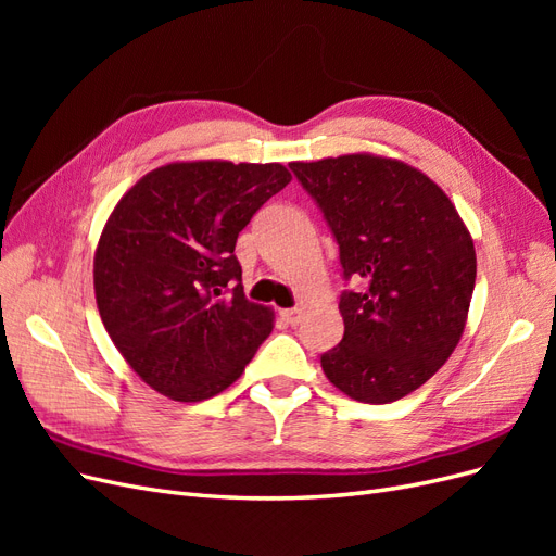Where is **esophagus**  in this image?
Returning a JSON list of instances; mask_svg holds the SVG:
<instances>
[{"instance_id": "1", "label": "esophagus", "mask_w": 556, "mask_h": 556, "mask_svg": "<svg viewBox=\"0 0 556 556\" xmlns=\"http://www.w3.org/2000/svg\"><path fill=\"white\" fill-rule=\"evenodd\" d=\"M301 317H304V306H294V308H288V311H282V319L288 325H299L301 323Z\"/></svg>"}]
</instances>
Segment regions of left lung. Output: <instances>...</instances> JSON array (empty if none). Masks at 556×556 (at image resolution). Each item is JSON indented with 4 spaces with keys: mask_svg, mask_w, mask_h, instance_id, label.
<instances>
[{
    "mask_svg": "<svg viewBox=\"0 0 556 556\" xmlns=\"http://www.w3.org/2000/svg\"><path fill=\"white\" fill-rule=\"evenodd\" d=\"M341 250L343 341L323 355L333 387L392 403L457 348L476 288V248L450 197L415 166L371 153L292 162Z\"/></svg>",
    "mask_w": 556,
    "mask_h": 556,
    "instance_id": "left-lung-1",
    "label": "left lung"
}]
</instances>
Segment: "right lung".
Masks as SVG:
<instances>
[{
	"label": "right lung",
	"mask_w": 556,
	"mask_h": 556,
	"mask_svg": "<svg viewBox=\"0 0 556 556\" xmlns=\"http://www.w3.org/2000/svg\"><path fill=\"white\" fill-rule=\"evenodd\" d=\"M290 180L278 162H172L115 204L94 250L97 308L155 392L182 403L220 394L271 333L274 311L245 299L233 248Z\"/></svg>",
	"instance_id": "obj_1"
}]
</instances>
